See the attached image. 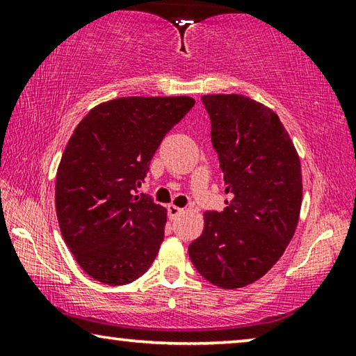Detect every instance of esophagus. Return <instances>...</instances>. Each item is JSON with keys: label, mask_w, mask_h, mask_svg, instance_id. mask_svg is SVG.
Listing matches in <instances>:
<instances>
[{"label": "esophagus", "mask_w": 356, "mask_h": 356, "mask_svg": "<svg viewBox=\"0 0 356 356\" xmlns=\"http://www.w3.org/2000/svg\"><path fill=\"white\" fill-rule=\"evenodd\" d=\"M182 212H184V209L174 206V204H170V206H168V215H170V220H174Z\"/></svg>", "instance_id": "obj_1"}]
</instances>
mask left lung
<instances>
[{
    "mask_svg": "<svg viewBox=\"0 0 356 356\" xmlns=\"http://www.w3.org/2000/svg\"><path fill=\"white\" fill-rule=\"evenodd\" d=\"M201 100L231 201L222 212L204 213L188 254L202 278L238 289L262 278L293 237L303 196L300 159L268 106L238 94Z\"/></svg>",
    "mask_w": 356,
    "mask_h": 356,
    "instance_id": "1",
    "label": "left lung"
}]
</instances>
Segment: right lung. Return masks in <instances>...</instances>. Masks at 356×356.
Here are the masks:
<instances>
[{
  "label": "right lung",
  "mask_w": 356,
  "mask_h": 356,
  "mask_svg": "<svg viewBox=\"0 0 356 356\" xmlns=\"http://www.w3.org/2000/svg\"><path fill=\"white\" fill-rule=\"evenodd\" d=\"M195 99L120 97L94 106L72 134L56 172V215L80 267L108 286L147 272L166 209L138 195L161 140Z\"/></svg>",
  "instance_id": "1"
}]
</instances>
